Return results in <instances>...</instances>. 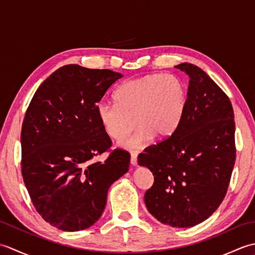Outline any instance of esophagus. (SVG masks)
Listing matches in <instances>:
<instances>
[{
    "label": "esophagus",
    "mask_w": 255,
    "mask_h": 255,
    "mask_svg": "<svg viewBox=\"0 0 255 255\" xmlns=\"http://www.w3.org/2000/svg\"><path fill=\"white\" fill-rule=\"evenodd\" d=\"M130 163L132 164V165H134L136 166L137 165V153H134V152H132L131 154H130Z\"/></svg>",
    "instance_id": "obj_1"
}]
</instances>
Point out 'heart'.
<instances>
[{
	"label": "heart",
	"mask_w": 255,
	"mask_h": 255,
	"mask_svg": "<svg viewBox=\"0 0 255 255\" xmlns=\"http://www.w3.org/2000/svg\"><path fill=\"white\" fill-rule=\"evenodd\" d=\"M116 104L101 103L96 115L103 130L121 141L139 127L133 137L121 145L142 148L152 138L170 139L180 127L188 103V86L174 74L152 73L129 80L114 93Z\"/></svg>",
	"instance_id": "1"
}]
</instances>
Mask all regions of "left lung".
Instances as JSON below:
<instances>
[{"label": "left lung", "mask_w": 255, "mask_h": 255, "mask_svg": "<svg viewBox=\"0 0 255 255\" xmlns=\"http://www.w3.org/2000/svg\"><path fill=\"white\" fill-rule=\"evenodd\" d=\"M189 77L188 103L173 136L144 150L138 164L154 176L144 194L160 223L188 228L210 217L225 198L236 161L231 102L197 66L177 64Z\"/></svg>", "instance_id": "1"}]
</instances>
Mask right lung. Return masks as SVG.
Masks as SVG:
<instances>
[{
  "instance_id": "add662e5",
  "label": "right lung",
  "mask_w": 255,
  "mask_h": 255,
  "mask_svg": "<svg viewBox=\"0 0 255 255\" xmlns=\"http://www.w3.org/2000/svg\"><path fill=\"white\" fill-rule=\"evenodd\" d=\"M123 74L78 64L59 68L38 88L21 126V174L36 210L63 231L84 230L104 211L112 184L129 170L130 155L108 151L96 104Z\"/></svg>"
}]
</instances>
